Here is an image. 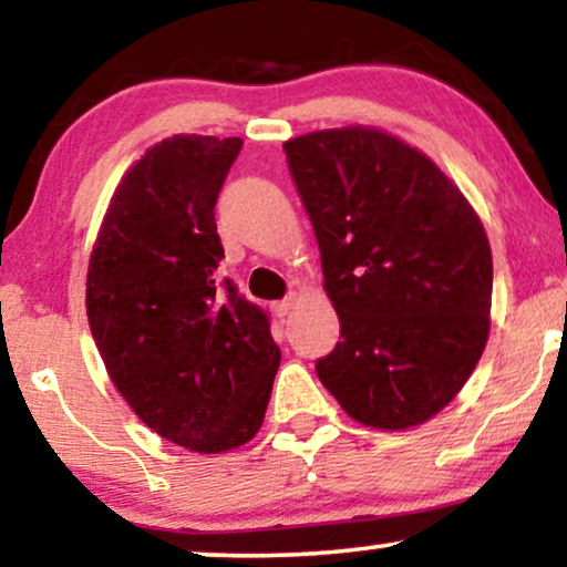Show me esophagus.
Wrapping results in <instances>:
<instances>
[{"label":"esophagus","mask_w":567,"mask_h":567,"mask_svg":"<svg viewBox=\"0 0 567 567\" xmlns=\"http://www.w3.org/2000/svg\"><path fill=\"white\" fill-rule=\"evenodd\" d=\"M292 306H296V296H290V298H285V300H277L275 313H277V317H288Z\"/></svg>","instance_id":"1"}]
</instances>
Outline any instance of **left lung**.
<instances>
[{
	"mask_svg": "<svg viewBox=\"0 0 567 567\" xmlns=\"http://www.w3.org/2000/svg\"><path fill=\"white\" fill-rule=\"evenodd\" d=\"M340 337L317 361L350 419L398 432L453 400L489 337L484 225L424 152L369 125L285 141Z\"/></svg>",
	"mask_w": 567,
	"mask_h": 567,
	"instance_id": "1",
	"label": "left lung"
}]
</instances>
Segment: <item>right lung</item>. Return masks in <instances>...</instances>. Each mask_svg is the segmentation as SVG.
Wrapping results in <instances>:
<instances>
[{
    "instance_id": "add662e5",
    "label": "right lung",
    "mask_w": 567,
    "mask_h": 567,
    "mask_svg": "<svg viewBox=\"0 0 567 567\" xmlns=\"http://www.w3.org/2000/svg\"><path fill=\"white\" fill-rule=\"evenodd\" d=\"M240 138L172 135L114 188L85 277V313L125 403L164 440L217 455L264 424L279 346L259 306L217 285L214 206Z\"/></svg>"
}]
</instances>
